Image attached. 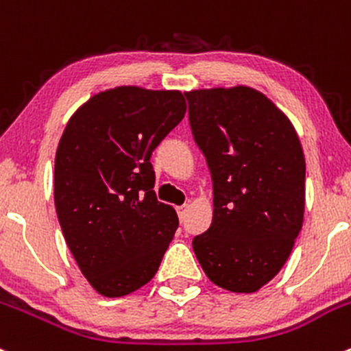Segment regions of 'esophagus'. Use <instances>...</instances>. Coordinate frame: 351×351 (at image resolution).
Instances as JSON below:
<instances>
[{"label":"esophagus","instance_id":"obj_1","mask_svg":"<svg viewBox=\"0 0 351 351\" xmlns=\"http://www.w3.org/2000/svg\"><path fill=\"white\" fill-rule=\"evenodd\" d=\"M176 213H178L180 220H183V219H185V213H186V205L176 206Z\"/></svg>","mask_w":351,"mask_h":351}]
</instances>
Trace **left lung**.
<instances>
[{"label": "left lung", "instance_id": "8db88e82", "mask_svg": "<svg viewBox=\"0 0 351 351\" xmlns=\"http://www.w3.org/2000/svg\"><path fill=\"white\" fill-rule=\"evenodd\" d=\"M213 182V219L193 250L213 284L250 294L278 276L302 227L306 161L289 117L247 86L185 92Z\"/></svg>", "mask_w": 351, "mask_h": 351}]
</instances>
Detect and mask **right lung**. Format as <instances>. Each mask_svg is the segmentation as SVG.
Here are the masks:
<instances>
[{
    "label": "right lung",
    "mask_w": 351,
    "mask_h": 351,
    "mask_svg": "<svg viewBox=\"0 0 351 351\" xmlns=\"http://www.w3.org/2000/svg\"><path fill=\"white\" fill-rule=\"evenodd\" d=\"M185 112L180 90L121 86L92 95L64 129L55 208L73 259L101 296L149 282L178 228L175 208L158 202L149 160Z\"/></svg>",
    "instance_id": "right-lung-1"
}]
</instances>
